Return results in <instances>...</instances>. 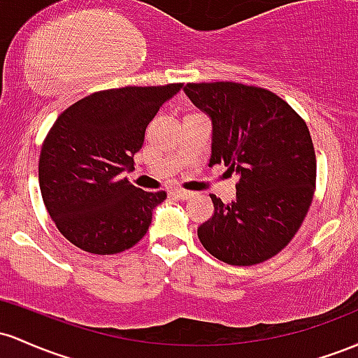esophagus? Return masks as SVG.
I'll use <instances>...</instances> for the list:
<instances>
[{
	"mask_svg": "<svg viewBox=\"0 0 358 358\" xmlns=\"http://www.w3.org/2000/svg\"><path fill=\"white\" fill-rule=\"evenodd\" d=\"M172 196H176L178 199H189L194 196V192L191 191H186V189H174L172 191Z\"/></svg>",
	"mask_w": 358,
	"mask_h": 358,
	"instance_id": "obj_1",
	"label": "esophagus"
}]
</instances>
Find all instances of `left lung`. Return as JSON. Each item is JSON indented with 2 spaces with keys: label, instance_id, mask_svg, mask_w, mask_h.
Instances as JSON below:
<instances>
[{
  "label": "left lung",
  "instance_id": "1",
  "mask_svg": "<svg viewBox=\"0 0 358 358\" xmlns=\"http://www.w3.org/2000/svg\"><path fill=\"white\" fill-rule=\"evenodd\" d=\"M187 98L213 122L210 166L240 176L236 198L211 194L199 242L230 266H255L282 250L311 206L316 155L301 116L272 91L240 83H189Z\"/></svg>",
  "mask_w": 358,
  "mask_h": 358
}]
</instances>
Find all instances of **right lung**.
Instances as JSON below:
<instances>
[{"label": "right lung", "instance_id": "right-lung-1", "mask_svg": "<svg viewBox=\"0 0 358 358\" xmlns=\"http://www.w3.org/2000/svg\"><path fill=\"white\" fill-rule=\"evenodd\" d=\"M182 84L92 92L59 115L43 140L38 182L55 227L84 252L111 255L143 238L166 191L138 189L134 169L147 125Z\"/></svg>", "mask_w": 358, "mask_h": 358}]
</instances>
